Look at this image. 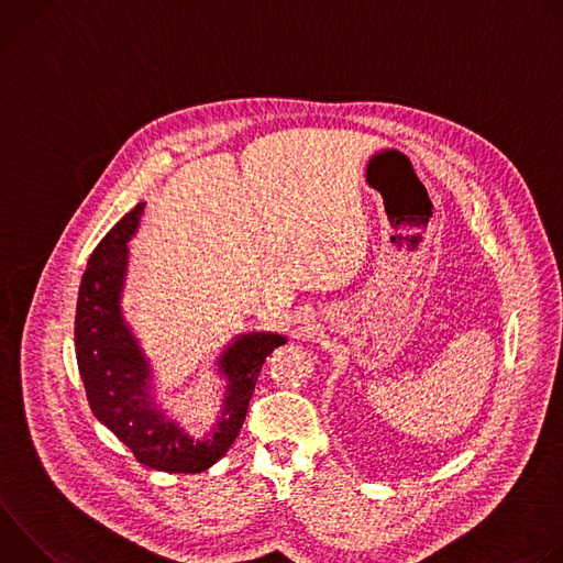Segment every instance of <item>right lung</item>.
<instances>
[{
  "instance_id": "1",
  "label": "right lung",
  "mask_w": 563,
  "mask_h": 563,
  "mask_svg": "<svg viewBox=\"0 0 563 563\" xmlns=\"http://www.w3.org/2000/svg\"><path fill=\"white\" fill-rule=\"evenodd\" d=\"M144 202H137L93 250L79 283L75 311V356L87 398L102 421L133 456L153 470L196 474L211 467L235 441L265 358L285 339L247 334L235 339L220 358L227 376V406L213 437L194 441L176 421L151 406L148 365L120 313L126 272V243L135 233Z\"/></svg>"
}]
</instances>
